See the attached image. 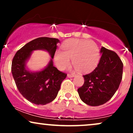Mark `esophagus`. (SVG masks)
<instances>
[{
    "instance_id": "1",
    "label": "esophagus",
    "mask_w": 133,
    "mask_h": 133,
    "mask_svg": "<svg viewBox=\"0 0 133 133\" xmlns=\"http://www.w3.org/2000/svg\"><path fill=\"white\" fill-rule=\"evenodd\" d=\"M74 76V74H68V77H72Z\"/></svg>"
}]
</instances>
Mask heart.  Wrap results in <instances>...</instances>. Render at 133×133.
Returning a JSON list of instances; mask_svg holds the SVG:
<instances>
[{
	"mask_svg": "<svg viewBox=\"0 0 133 133\" xmlns=\"http://www.w3.org/2000/svg\"><path fill=\"white\" fill-rule=\"evenodd\" d=\"M62 51H58L54 56L56 65L61 70L68 68L71 64L70 59L77 71L88 72L92 71L98 64L100 51L93 41L84 39H72L64 42Z\"/></svg>",
	"mask_w": 133,
	"mask_h": 133,
	"instance_id": "1",
	"label": "heart"
}]
</instances>
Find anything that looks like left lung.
I'll return each instance as SVG.
<instances>
[{"instance_id": "obj_1", "label": "left lung", "mask_w": 133, "mask_h": 133, "mask_svg": "<svg viewBox=\"0 0 133 133\" xmlns=\"http://www.w3.org/2000/svg\"><path fill=\"white\" fill-rule=\"evenodd\" d=\"M102 56L94 71L84 75V84L77 92L84 103L92 106L104 104L118 89L123 77V64L115 52L102 47Z\"/></svg>"}]
</instances>
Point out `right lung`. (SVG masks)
<instances>
[{"label":"right lung","instance_id":"right-lung-1","mask_svg":"<svg viewBox=\"0 0 133 133\" xmlns=\"http://www.w3.org/2000/svg\"><path fill=\"white\" fill-rule=\"evenodd\" d=\"M59 39L47 37L31 41L16 52L12 62L11 71L18 90L27 100L37 105H45L57 96L62 82L67 76L53 65H49L41 71L32 73L25 69V61L34 50L48 51L54 57Z\"/></svg>","mask_w":133,"mask_h":133}]
</instances>
